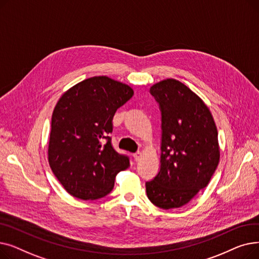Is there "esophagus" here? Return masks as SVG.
Segmentation results:
<instances>
[{"label":"esophagus","mask_w":259,"mask_h":259,"mask_svg":"<svg viewBox=\"0 0 259 259\" xmlns=\"http://www.w3.org/2000/svg\"><path fill=\"white\" fill-rule=\"evenodd\" d=\"M133 157H134V160L135 161H139L140 159H141V157H142V152H137V153H134L133 154Z\"/></svg>","instance_id":"obj_1"}]
</instances>
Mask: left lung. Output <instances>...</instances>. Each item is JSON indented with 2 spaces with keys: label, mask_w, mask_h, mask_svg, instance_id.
<instances>
[{
  "label": "left lung",
  "mask_w": 259,
  "mask_h": 259,
  "mask_svg": "<svg viewBox=\"0 0 259 259\" xmlns=\"http://www.w3.org/2000/svg\"><path fill=\"white\" fill-rule=\"evenodd\" d=\"M150 92L162 132L160 170L146 183L147 196L158 208H180L208 186L219 166V133L208 106L180 80H160Z\"/></svg>",
  "instance_id": "left-lung-1"
}]
</instances>
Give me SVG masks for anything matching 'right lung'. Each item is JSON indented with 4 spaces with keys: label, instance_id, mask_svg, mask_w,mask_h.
Masks as SVG:
<instances>
[{
    "label": "right lung",
    "instance_id": "1",
    "mask_svg": "<svg viewBox=\"0 0 259 259\" xmlns=\"http://www.w3.org/2000/svg\"><path fill=\"white\" fill-rule=\"evenodd\" d=\"M133 89L108 76H93L68 89L51 118L48 161L70 195L99 199L112 191L118 172L130 166L129 157L114 150L109 133L117 109Z\"/></svg>",
    "mask_w": 259,
    "mask_h": 259
}]
</instances>
